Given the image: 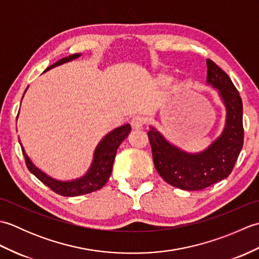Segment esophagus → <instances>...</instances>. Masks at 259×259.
Returning <instances> with one entry per match:
<instances>
[{"label":"esophagus","instance_id":"34e87169","mask_svg":"<svg viewBox=\"0 0 259 259\" xmlns=\"http://www.w3.org/2000/svg\"><path fill=\"white\" fill-rule=\"evenodd\" d=\"M131 126H133L134 130H140L144 128L145 125V119L142 117H139V115H137V117H134L131 119Z\"/></svg>","mask_w":259,"mask_h":259}]
</instances>
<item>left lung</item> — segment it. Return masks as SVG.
<instances>
[{
    "instance_id": "left-lung-1",
    "label": "left lung",
    "mask_w": 259,
    "mask_h": 259,
    "mask_svg": "<svg viewBox=\"0 0 259 259\" xmlns=\"http://www.w3.org/2000/svg\"><path fill=\"white\" fill-rule=\"evenodd\" d=\"M207 83L219 91L227 110L222 136L200 153H187L170 145L156 129L148 133L152 159L161 178L176 188L201 190L227 178L244 145L243 102L227 73L207 59Z\"/></svg>"
}]
</instances>
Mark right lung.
<instances>
[{
    "label": "right lung",
    "instance_id": "obj_1",
    "mask_svg": "<svg viewBox=\"0 0 259 259\" xmlns=\"http://www.w3.org/2000/svg\"><path fill=\"white\" fill-rule=\"evenodd\" d=\"M79 56L80 54H72V56H70L68 58H63L57 63L52 64L51 67H49L46 71L57 67V65L69 62L71 60L76 59ZM130 131V124H124L119 126L117 129H114L113 131H111V133L104 137L100 144L98 145L95 151L93 162L91 164L89 171H88L87 175L83 176L82 178L72 181H58L48 177L46 174H43L36 167L33 166L30 159L25 155L23 147L21 148L25 158L26 167L30 170V172L34 175L38 180L42 181L43 184L48 186L49 188L56 192V194L64 197H74L97 191L99 189H101L102 187L106 185L112 171V166L115 158V153H117V149L121 142L128 137Z\"/></svg>",
    "mask_w": 259,
    "mask_h": 259
}]
</instances>
